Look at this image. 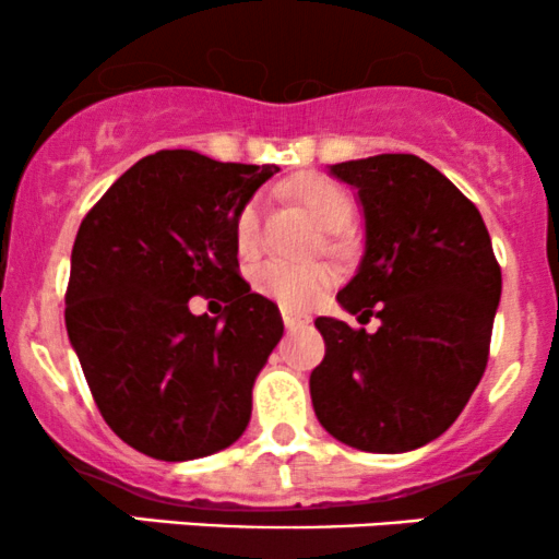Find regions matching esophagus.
<instances>
[{"label":"esophagus","mask_w":559,"mask_h":559,"mask_svg":"<svg viewBox=\"0 0 559 559\" xmlns=\"http://www.w3.org/2000/svg\"><path fill=\"white\" fill-rule=\"evenodd\" d=\"M281 316H284V325L288 331H297V329H305V325H310V316H301V312H294V310H281Z\"/></svg>","instance_id":"esophagus-1"}]
</instances>
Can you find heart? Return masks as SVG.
Masks as SVG:
<instances>
[{
	"instance_id": "heart-1",
	"label": "heart",
	"mask_w": 559,
	"mask_h": 559,
	"mask_svg": "<svg viewBox=\"0 0 559 559\" xmlns=\"http://www.w3.org/2000/svg\"><path fill=\"white\" fill-rule=\"evenodd\" d=\"M292 194L310 210L312 217L323 228L338 230L349 223L355 204L346 194L344 186L331 178L310 176L294 183ZM262 204L260 199H249L239 207L234 217V241L241 254H252L260 243ZM254 288L265 297L278 301L286 310H307L329 292L336 271L329 262H288V260H265L254 267Z\"/></svg>"
}]
</instances>
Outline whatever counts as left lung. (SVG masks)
<instances>
[{
	"label": "left lung",
	"instance_id": "1",
	"mask_svg": "<svg viewBox=\"0 0 559 559\" xmlns=\"http://www.w3.org/2000/svg\"><path fill=\"white\" fill-rule=\"evenodd\" d=\"M365 213L360 271L338 305L376 333L318 318L310 376L320 426L362 452H409L457 420L486 362L502 271L476 204L415 155L331 165Z\"/></svg>",
	"mask_w": 559,
	"mask_h": 559
}]
</instances>
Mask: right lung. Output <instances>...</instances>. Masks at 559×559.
<instances>
[{"instance_id":"1","label":"right lung","mask_w":559,"mask_h":559,"mask_svg":"<svg viewBox=\"0 0 559 559\" xmlns=\"http://www.w3.org/2000/svg\"><path fill=\"white\" fill-rule=\"evenodd\" d=\"M273 173L163 150L83 217L68 336L102 418L146 457H207L247 428L254 378L284 320L241 278L234 217ZM191 296L221 298L224 320L191 317Z\"/></svg>"}]
</instances>
